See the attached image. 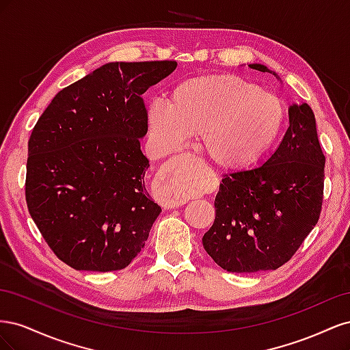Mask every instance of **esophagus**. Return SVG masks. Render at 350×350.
I'll list each match as a JSON object with an SVG mask.
<instances>
[{
    "label": "esophagus",
    "instance_id": "obj_1",
    "mask_svg": "<svg viewBox=\"0 0 350 350\" xmlns=\"http://www.w3.org/2000/svg\"><path fill=\"white\" fill-rule=\"evenodd\" d=\"M159 203H161L165 208H175L181 207L187 203L185 198H178V197H169V196H161L159 197Z\"/></svg>",
    "mask_w": 350,
    "mask_h": 350
}]
</instances>
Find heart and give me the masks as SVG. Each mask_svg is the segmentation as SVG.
<instances>
[{"label":"heart","mask_w":350,"mask_h":350,"mask_svg":"<svg viewBox=\"0 0 350 350\" xmlns=\"http://www.w3.org/2000/svg\"><path fill=\"white\" fill-rule=\"evenodd\" d=\"M288 108L278 94L237 76H204L181 81L167 107H149V129L163 152H175L188 135H201L211 162L224 169H245L260 162L279 143ZM162 196L188 198L193 188L167 184Z\"/></svg>","instance_id":"b5f03b06"}]
</instances>
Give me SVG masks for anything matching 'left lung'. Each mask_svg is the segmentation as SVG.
<instances>
[{"label":"left lung","mask_w":350,"mask_h":350,"mask_svg":"<svg viewBox=\"0 0 350 350\" xmlns=\"http://www.w3.org/2000/svg\"><path fill=\"white\" fill-rule=\"evenodd\" d=\"M250 67L271 72L261 64ZM324 165L312 109L292 103L289 129L266 163L221 175L216 217L203 237L208 256L232 273L288 262L320 219Z\"/></svg>","instance_id":"8db88e82"}]
</instances>
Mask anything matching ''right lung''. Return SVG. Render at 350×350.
I'll return each mask as SVG.
<instances>
[{
	"mask_svg": "<svg viewBox=\"0 0 350 350\" xmlns=\"http://www.w3.org/2000/svg\"><path fill=\"white\" fill-rule=\"evenodd\" d=\"M176 61L109 62L55 94L29 139L26 203L55 256L76 270H122L161 207L144 187L142 94Z\"/></svg>",
	"mask_w": 350,
	"mask_h": 350,
	"instance_id": "add662e5",
	"label": "right lung"
}]
</instances>
